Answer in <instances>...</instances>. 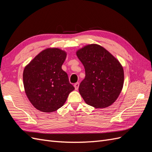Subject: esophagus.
<instances>
[{
	"label": "esophagus",
	"mask_w": 152,
	"mask_h": 152,
	"mask_svg": "<svg viewBox=\"0 0 152 152\" xmlns=\"http://www.w3.org/2000/svg\"><path fill=\"white\" fill-rule=\"evenodd\" d=\"M74 87H75V90H77L78 89H79V82H77V83H75L74 84Z\"/></svg>",
	"instance_id": "esophagus-1"
}]
</instances>
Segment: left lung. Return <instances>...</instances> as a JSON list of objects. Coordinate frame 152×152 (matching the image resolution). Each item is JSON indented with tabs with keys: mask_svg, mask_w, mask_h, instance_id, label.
Returning <instances> with one entry per match:
<instances>
[{
	"mask_svg": "<svg viewBox=\"0 0 152 152\" xmlns=\"http://www.w3.org/2000/svg\"><path fill=\"white\" fill-rule=\"evenodd\" d=\"M86 77L79 86L85 102L96 108L109 107L118 97L124 84V70L117 59L97 44L87 45L77 52Z\"/></svg>",
	"mask_w": 152,
	"mask_h": 152,
	"instance_id": "left-lung-1",
	"label": "left lung"
}]
</instances>
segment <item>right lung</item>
Listing matches in <instances>:
<instances>
[{
    "label": "right lung",
    "instance_id": "right-lung-1",
    "mask_svg": "<svg viewBox=\"0 0 152 152\" xmlns=\"http://www.w3.org/2000/svg\"><path fill=\"white\" fill-rule=\"evenodd\" d=\"M66 53L58 48L42 50L27 65L23 79L26 94L34 107L52 112L61 108L74 90L61 69Z\"/></svg>",
    "mask_w": 152,
    "mask_h": 152
}]
</instances>
